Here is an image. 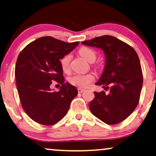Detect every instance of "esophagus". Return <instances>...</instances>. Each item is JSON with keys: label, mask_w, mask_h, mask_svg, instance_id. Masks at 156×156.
Wrapping results in <instances>:
<instances>
[{"label": "esophagus", "mask_w": 156, "mask_h": 156, "mask_svg": "<svg viewBox=\"0 0 156 156\" xmlns=\"http://www.w3.org/2000/svg\"><path fill=\"white\" fill-rule=\"evenodd\" d=\"M83 92H84V90H83V89H80V88L78 89V92L79 93H82Z\"/></svg>", "instance_id": "34e87169"}]
</instances>
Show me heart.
I'll use <instances>...</instances> for the list:
<instances>
[{"instance_id":"obj_1","label":"heart","mask_w":156,"mask_h":156,"mask_svg":"<svg viewBox=\"0 0 156 156\" xmlns=\"http://www.w3.org/2000/svg\"><path fill=\"white\" fill-rule=\"evenodd\" d=\"M79 54L90 63H93L96 60V52L91 48L83 46L79 50ZM71 58H72V56L69 54H66L63 57L61 58L59 61L60 66L64 72H68L69 70ZM94 79H95L94 76L92 74H76L69 77V82L72 85L82 89L86 88L87 87L90 85L91 83L94 82Z\"/></svg>"}]
</instances>
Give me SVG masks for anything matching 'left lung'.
Wrapping results in <instances>:
<instances>
[{
  "label": "left lung",
  "mask_w": 156,
  "mask_h": 156,
  "mask_svg": "<svg viewBox=\"0 0 156 156\" xmlns=\"http://www.w3.org/2000/svg\"><path fill=\"white\" fill-rule=\"evenodd\" d=\"M82 44L101 48L106 56L104 72L96 85L110 89V93L94 92L95 98L89 105L91 112L107 124H118L134 111L140 100L143 77L138 56L132 46L112 36Z\"/></svg>",
  "instance_id": "1"
}]
</instances>
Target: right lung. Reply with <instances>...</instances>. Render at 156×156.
I'll return each mask as SVG.
<instances>
[{
    "instance_id": "obj_1",
    "label": "right lung",
    "mask_w": 156,
    "mask_h": 156,
    "mask_svg": "<svg viewBox=\"0 0 156 156\" xmlns=\"http://www.w3.org/2000/svg\"><path fill=\"white\" fill-rule=\"evenodd\" d=\"M78 44L43 36L20 52L15 68L16 87L22 108L35 122L48 126L56 124L65 116L77 95L75 87L64 83L59 61ZM52 80L61 84L58 92L50 89Z\"/></svg>"
}]
</instances>
